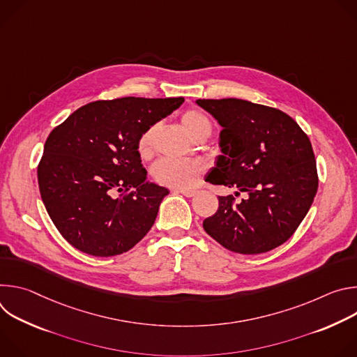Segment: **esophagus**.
Returning <instances> with one entry per match:
<instances>
[{
  "label": "esophagus",
  "mask_w": 357,
  "mask_h": 357,
  "mask_svg": "<svg viewBox=\"0 0 357 357\" xmlns=\"http://www.w3.org/2000/svg\"><path fill=\"white\" fill-rule=\"evenodd\" d=\"M175 192L181 193V195H183L186 197H192V196L196 195V190H192V189H175Z\"/></svg>",
  "instance_id": "34e87169"
}]
</instances>
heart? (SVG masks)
<instances>
[{
    "instance_id": "b5f03b06",
    "label": "heart",
    "mask_w": 357,
    "mask_h": 357,
    "mask_svg": "<svg viewBox=\"0 0 357 357\" xmlns=\"http://www.w3.org/2000/svg\"><path fill=\"white\" fill-rule=\"evenodd\" d=\"M182 126L185 130L196 139L205 141L212 134L211 120L199 110H188L182 114ZM160 126L154 124L144 131L138 139V154L142 160H149L154 152V139ZM203 164L196 160H169L164 158L158 161L151 169V175L160 185L188 189L195 182L196 178L202 174Z\"/></svg>"
}]
</instances>
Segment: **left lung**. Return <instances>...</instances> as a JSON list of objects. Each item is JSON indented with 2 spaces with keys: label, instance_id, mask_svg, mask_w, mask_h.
<instances>
[{
  "label": "left lung",
  "instance_id": "left-lung-1",
  "mask_svg": "<svg viewBox=\"0 0 357 357\" xmlns=\"http://www.w3.org/2000/svg\"><path fill=\"white\" fill-rule=\"evenodd\" d=\"M220 124L215 167L206 181L248 197L219 196L203 229L225 248L267 252L285 243L307 216L318 190L311 141L281 110L240 98L196 100ZM236 192V193H238Z\"/></svg>",
  "mask_w": 357,
  "mask_h": 357
}]
</instances>
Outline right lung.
<instances>
[{"label": "right lung", "instance_id": "obj_1", "mask_svg": "<svg viewBox=\"0 0 357 357\" xmlns=\"http://www.w3.org/2000/svg\"><path fill=\"white\" fill-rule=\"evenodd\" d=\"M183 101H93L49 134L38 167L39 192L47 215L73 247L112 257L149 231L169 190L148 181L138 139Z\"/></svg>", "mask_w": 357, "mask_h": 357}]
</instances>
